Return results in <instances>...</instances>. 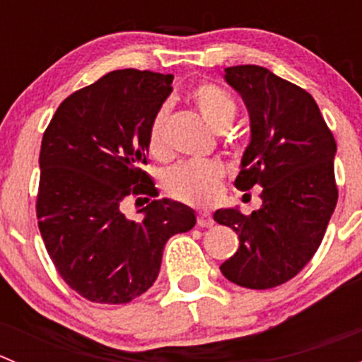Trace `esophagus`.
Instances as JSON below:
<instances>
[{
  "mask_svg": "<svg viewBox=\"0 0 362 362\" xmlns=\"http://www.w3.org/2000/svg\"><path fill=\"white\" fill-rule=\"evenodd\" d=\"M198 226L199 228H211L214 226V218L208 214H199L198 215Z\"/></svg>",
  "mask_w": 362,
  "mask_h": 362,
  "instance_id": "obj_1",
  "label": "esophagus"
}]
</instances>
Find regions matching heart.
<instances>
[{
	"label": "heart",
	"instance_id": "1",
	"mask_svg": "<svg viewBox=\"0 0 362 362\" xmlns=\"http://www.w3.org/2000/svg\"><path fill=\"white\" fill-rule=\"evenodd\" d=\"M192 101L202 113L203 120L215 131L222 133L235 120V101L217 86L203 83L192 93ZM166 108H160L148 127V151L152 156L163 158L168 152L166 141ZM224 171L214 163H185L170 170L164 177V187L173 198L184 203L210 206L222 194Z\"/></svg>",
	"mask_w": 362,
	"mask_h": 362
}]
</instances>
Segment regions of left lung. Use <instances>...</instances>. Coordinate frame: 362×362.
Returning <instances> with one entry per match:
<instances>
[{"mask_svg":"<svg viewBox=\"0 0 362 362\" xmlns=\"http://www.w3.org/2000/svg\"><path fill=\"white\" fill-rule=\"evenodd\" d=\"M250 119V141L235 185L261 187L262 206L243 215L221 208L214 218L236 231L240 247L222 275L247 289H272L298 275L324 238L338 202L337 141L315 100L255 64L224 69Z\"/></svg>","mask_w":362,"mask_h":362,"instance_id":"obj_1","label":"left lung"}]
</instances>
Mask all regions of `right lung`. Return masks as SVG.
<instances>
[{
  "label": "right lung",
  "mask_w": 362,
  "mask_h": 362,
  "mask_svg": "<svg viewBox=\"0 0 362 362\" xmlns=\"http://www.w3.org/2000/svg\"><path fill=\"white\" fill-rule=\"evenodd\" d=\"M173 75L117 69L59 105L43 133L36 215L64 282L94 303L133 301L156 282L168 240L194 228L187 204L158 199L144 171L148 127ZM136 195L144 218L119 203Z\"/></svg>",
  "instance_id": "add662e5"
}]
</instances>
